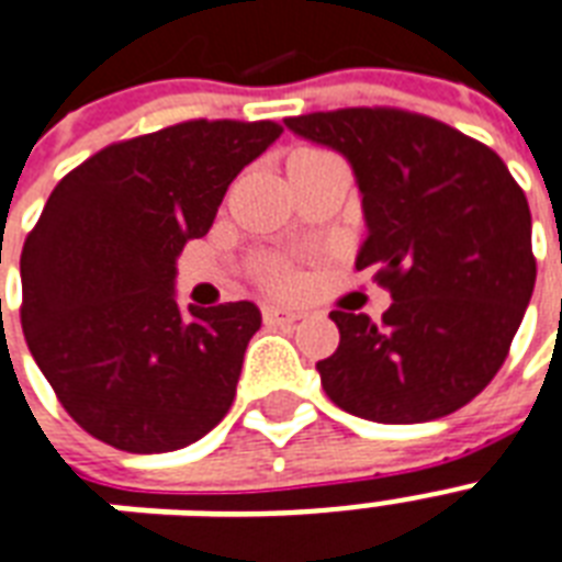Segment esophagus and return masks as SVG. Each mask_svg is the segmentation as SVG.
<instances>
[{
  "mask_svg": "<svg viewBox=\"0 0 562 562\" xmlns=\"http://www.w3.org/2000/svg\"><path fill=\"white\" fill-rule=\"evenodd\" d=\"M263 319L269 322V325H290V322L302 319L299 313L290 311V307H284V304H276V302H263Z\"/></svg>",
  "mask_w": 562,
  "mask_h": 562,
  "instance_id": "obj_1",
  "label": "esophagus"
}]
</instances>
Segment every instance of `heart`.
<instances>
[{"label": "heart", "mask_w": 562, "mask_h": 562, "mask_svg": "<svg viewBox=\"0 0 562 562\" xmlns=\"http://www.w3.org/2000/svg\"><path fill=\"white\" fill-rule=\"evenodd\" d=\"M276 281L281 284V281H284V272H276Z\"/></svg>", "instance_id": "obj_1"}]
</instances>
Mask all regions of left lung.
Listing matches in <instances>:
<instances>
[{"label": "left lung", "mask_w": 562, "mask_h": 562, "mask_svg": "<svg viewBox=\"0 0 562 562\" xmlns=\"http://www.w3.org/2000/svg\"><path fill=\"white\" fill-rule=\"evenodd\" d=\"M284 125L349 160L367 222L355 267L393 295L381 322L330 311L340 346L316 363L328 398L384 425L460 411L502 369L533 293L521 187L493 149L430 116L346 108Z\"/></svg>", "instance_id": "left-lung-1"}]
</instances>
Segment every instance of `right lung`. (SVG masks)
<instances>
[{"instance_id":"right-lung-1","label":"right lung","mask_w":562,"mask_h":562,"mask_svg":"<svg viewBox=\"0 0 562 562\" xmlns=\"http://www.w3.org/2000/svg\"><path fill=\"white\" fill-rule=\"evenodd\" d=\"M278 137L276 123H178L108 146L52 190L20 258L23 334L95 439L160 454L228 413L258 304L181 311L176 260Z\"/></svg>"}]
</instances>
